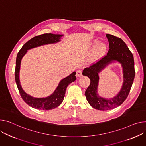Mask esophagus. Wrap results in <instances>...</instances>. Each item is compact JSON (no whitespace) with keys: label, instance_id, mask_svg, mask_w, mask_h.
Returning a JSON list of instances; mask_svg holds the SVG:
<instances>
[{"label":"esophagus","instance_id":"34e87169","mask_svg":"<svg viewBox=\"0 0 146 146\" xmlns=\"http://www.w3.org/2000/svg\"><path fill=\"white\" fill-rule=\"evenodd\" d=\"M82 76V72L81 70H77L76 72V76L77 77H80Z\"/></svg>","mask_w":146,"mask_h":146}]
</instances>
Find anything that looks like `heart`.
I'll list each match as a JSON object with an SVG mask.
<instances>
[{"label":"heart","instance_id":"b5f03b06","mask_svg":"<svg viewBox=\"0 0 146 146\" xmlns=\"http://www.w3.org/2000/svg\"><path fill=\"white\" fill-rule=\"evenodd\" d=\"M98 42L99 40L96 39L94 40L90 44L92 47H96L92 56V60H93L98 59L105 53L106 50V46L104 43H100L98 44Z\"/></svg>","mask_w":146,"mask_h":146}]
</instances>
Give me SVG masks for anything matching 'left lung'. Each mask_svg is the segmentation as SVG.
<instances>
[{"mask_svg": "<svg viewBox=\"0 0 146 146\" xmlns=\"http://www.w3.org/2000/svg\"><path fill=\"white\" fill-rule=\"evenodd\" d=\"M109 50L106 56L96 64L85 68L83 75L89 77L90 84L85 92L86 99L92 108L99 110H108L121 104L127 98L134 76V62L133 54L120 38L107 34ZM117 61L123 69V83L120 92L113 98L107 99L98 94V74L109 64Z\"/></svg>", "mask_w": 146, "mask_h": 146, "instance_id": "left-lung-1", "label": "left lung"}]
</instances>
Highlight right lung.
<instances>
[{"mask_svg":"<svg viewBox=\"0 0 146 146\" xmlns=\"http://www.w3.org/2000/svg\"><path fill=\"white\" fill-rule=\"evenodd\" d=\"M63 36V35L53 33H44L35 36L23 46L17 55L15 73L16 83L23 100L29 106L33 108L38 110H49L55 109L57 106H59L64 99L67 87L76 79L75 76L76 72L72 73L69 76L61 80L56 90L50 96L46 97V98H34V97L27 94L23 90L21 84L20 79H19V73H20L21 64L22 58L26 54L28 50L43 45L54 44L59 42L61 41V38Z\"/></svg>","mask_w":146,"mask_h":146,"instance_id":"obj_1","label":"right lung"}]
</instances>
